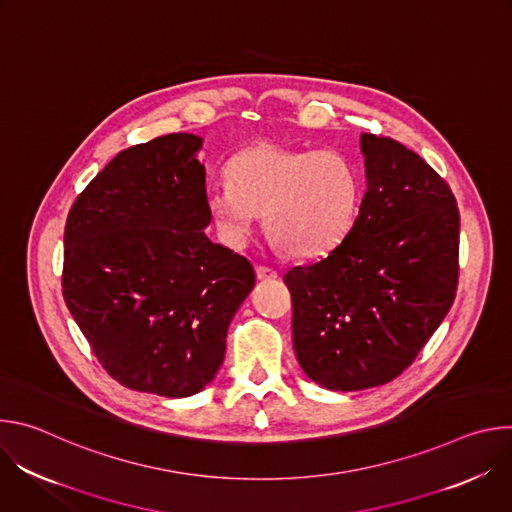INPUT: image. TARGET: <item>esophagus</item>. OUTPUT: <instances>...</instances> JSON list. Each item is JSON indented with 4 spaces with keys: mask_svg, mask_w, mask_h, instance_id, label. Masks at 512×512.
Instances as JSON below:
<instances>
[{
    "mask_svg": "<svg viewBox=\"0 0 512 512\" xmlns=\"http://www.w3.org/2000/svg\"><path fill=\"white\" fill-rule=\"evenodd\" d=\"M257 279L261 281H271V279H277V271L273 267H267V265H257Z\"/></svg>",
    "mask_w": 512,
    "mask_h": 512,
    "instance_id": "1",
    "label": "esophagus"
}]
</instances>
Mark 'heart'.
Wrapping results in <instances>:
<instances>
[{
	"mask_svg": "<svg viewBox=\"0 0 512 512\" xmlns=\"http://www.w3.org/2000/svg\"><path fill=\"white\" fill-rule=\"evenodd\" d=\"M225 174L229 186L206 192V210L235 247L247 243L259 214L267 233L294 257L332 251L356 221L360 182L336 152L255 143L229 160Z\"/></svg>",
	"mask_w": 512,
	"mask_h": 512,
	"instance_id": "heart-1",
	"label": "heart"
}]
</instances>
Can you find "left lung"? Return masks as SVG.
<instances>
[{
    "label": "left lung",
    "mask_w": 512,
    "mask_h": 512,
    "mask_svg": "<svg viewBox=\"0 0 512 512\" xmlns=\"http://www.w3.org/2000/svg\"><path fill=\"white\" fill-rule=\"evenodd\" d=\"M360 150L367 192L350 233L283 277L300 367L330 391L399 377L458 289L460 212L446 180L391 137L362 133Z\"/></svg>",
    "instance_id": "left-lung-1"
}]
</instances>
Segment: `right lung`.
Segmentation results:
<instances>
[{"label": "right lung", "instance_id": "1", "mask_svg": "<svg viewBox=\"0 0 512 512\" xmlns=\"http://www.w3.org/2000/svg\"><path fill=\"white\" fill-rule=\"evenodd\" d=\"M202 137L170 133L119 152L64 227L62 296L123 387L190 397L221 369L253 265L204 229Z\"/></svg>", "mask_w": 512, "mask_h": 512}]
</instances>
